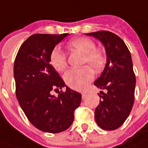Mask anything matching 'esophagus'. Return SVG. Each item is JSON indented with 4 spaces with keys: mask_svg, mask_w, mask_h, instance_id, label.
Returning <instances> with one entry per match:
<instances>
[{
    "mask_svg": "<svg viewBox=\"0 0 148 148\" xmlns=\"http://www.w3.org/2000/svg\"><path fill=\"white\" fill-rule=\"evenodd\" d=\"M86 96H87V93H85V92H83V93H82V99H85V98H86Z\"/></svg>",
    "mask_w": 148,
    "mask_h": 148,
    "instance_id": "obj_1",
    "label": "esophagus"
}]
</instances>
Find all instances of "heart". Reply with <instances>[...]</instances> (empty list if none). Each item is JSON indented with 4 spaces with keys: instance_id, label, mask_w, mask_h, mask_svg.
Returning <instances> with one entry per match:
<instances>
[{
    "instance_id": "b5f03b06",
    "label": "heart",
    "mask_w": 148,
    "mask_h": 148,
    "mask_svg": "<svg viewBox=\"0 0 148 148\" xmlns=\"http://www.w3.org/2000/svg\"><path fill=\"white\" fill-rule=\"evenodd\" d=\"M66 49L71 53L82 54L81 65H89L95 73H100L107 64V54L102 48H96L95 42L87 37H79L69 41ZM50 64L58 72H63L67 67L66 55L59 48L52 50L49 57ZM94 72L85 66L77 70H70L64 75L66 85L74 90H83L91 82Z\"/></svg>"
}]
</instances>
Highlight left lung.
Returning <instances> with one entry per match:
<instances>
[{
  "mask_svg": "<svg viewBox=\"0 0 148 148\" xmlns=\"http://www.w3.org/2000/svg\"><path fill=\"white\" fill-rule=\"evenodd\" d=\"M103 43L107 64L103 73L94 82L101 91V100L95 110L96 123L105 130L119 128L128 117L134 102L135 74L131 55L125 42L108 31L87 33Z\"/></svg>",
  "mask_w": 148,
  "mask_h": 148,
  "instance_id": "8db88e82",
  "label": "left lung"
}]
</instances>
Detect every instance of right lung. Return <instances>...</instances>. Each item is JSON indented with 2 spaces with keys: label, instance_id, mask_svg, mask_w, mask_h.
<instances>
[{
  "label": "right lung",
  "instance_id": "add662e5",
  "mask_svg": "<svg viewBox=\"0 0 148 148\" xmlns=\"http://www.w3.org/2000/svg\"><path fill=\"white\" fill-rule=\"evenodd\" d=\"M69 34H34L20 47L15 57L14 75L16 96L23 111L35 127L48 133H60L73 123L82 95L66 87L50 64V53Z\"/></svg>",
  "mask_w": 148,
  "mask_h": 148
}]
</instances>
